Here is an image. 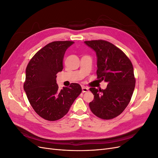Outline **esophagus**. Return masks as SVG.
<instances>
[{"instance_id": "34e87169", "label": "esophagus", "mask_w": 158, "mask_h": 158, "mask_svg": "<svg viewBox=\"0 0 158 158\" xmlns=\"http://www.w3.org/2000/svg\"><path fill=\"white\" fill-rule=\"evenodd\" d=\"M82 92H83V93H84V92H88L89 88H86L85 86H82Z\"/></svg>"}]
</instances>
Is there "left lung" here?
Segmentation results:
<instances>
[{
	"label": "left lung",
	"instance_id": "left-lung-1",
	"mask_svg": "<svg viewBox=\"0 0 158 158\" xmlns=\"http://www.w3.org/2000/svg\"><path fill=\"white\" fill-rule=\"evenodd\" d=\"M84 44L96 52L98 78L108 84L105 89L89 88L94 95L89 108L98 117L113 118L131 99L136 83L133 66L120 49L107 41H86Z\"/></svg>",
	"mask_w": 158,
	"mask_h": 158
}]
</instances>
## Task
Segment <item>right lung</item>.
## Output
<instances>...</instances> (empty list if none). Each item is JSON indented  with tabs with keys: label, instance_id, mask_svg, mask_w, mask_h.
<instances>
[{
	"label": "right lung",
	"instance_id": "1",
	"mask_svg": "<svg viewBox=\"0 0 158 158\" xmlns=\"http://www.w3.org/2000/svg\"><path fill=\"white\" fill-rule=\"evenodd\" d=\"M74 44L70 41H53L36 52L26 70L23 89L37 114L47 121L63 117L82 92L78 84L59 89L56 74L63 69L65 52Z\"/></svg>",
	"mask_w": 158,
	"mask_h": 158
}]
</instances>
